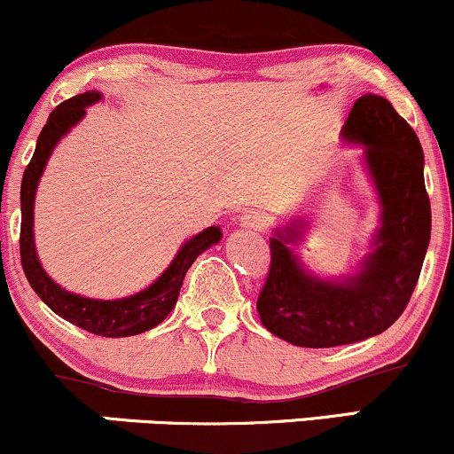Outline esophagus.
<instances>
[{
    "label": "esophagus",
    "mask_w": 454,
    "mask_h": 454,
    "mask_svg": "<svg viewBox=\"0 0 454 454\" xmlns=\"http://www.w3.org/2000/svg\"><path fill=\"white\" fill-rule=\"evenodd\" d=\"M239 226L245 231H262L267 226V215L260 211H245L243 215H239Z\"/></svg>",
    "instance_id": "34e87169"
}]
</instances>
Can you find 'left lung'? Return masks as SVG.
Listing matches in <instances>:
<instances>
[{"mask_svg":"<svg viewBox=\"0 0 454 454\" xmlns=\"http://www.w3.org/2000/svg\"><path fill=\"white\" fill-rule=\"evenodd\" d=\"M341 132L348 143L364 145L382 226L356 273L335 281L311 275L290 247L303 237V220L270 237V269L256 303L260 322L301 348L346 346L387 331L410 303L429 247L425 155L410 123L387 98L367 93L354 102Z\"/></svg>","mask_w":454,"mask_h":454,"instance_id":"8db88e82","label":"left lung"}]
</instances>
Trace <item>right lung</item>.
Segmentation results:
<instances>
[{
	"label": "right lung",
	"instance_id": "obj_1",
	"mask_svg": "<svg viewBox=\"0 0 454 454\" xmlns=\"http://www.w3.org/2000/svg\"><path fill=\"white\" fill-rule=\"evenodd\" d=\"M102 100V93L85 91L81 96L70 98V100L61 102L59 106L51 113L49 121L40 132L38 143H35L34 158L27 164L23 175V184H20V264H23L25 278L34 293L44 301L57 316L64 320L72 322L78 328L93 333L100 337H129L138 335V333L149 331V328L158 326L166 316L173 311V307L179 299L181 284L187 269L192 262L200 256L205 249L211 245L220 243L222 231L220 226L205 228L192 237L181 249L170 267L160 275L149 288L140 290V293L126 296V299L117 301H100V299H87V296L67 293L59 284L46 275L38 260L34 243V198L38 190V181L44 173V166L53 153L55 145L59 143L61 137L70 132L82 117H85V108Z\"/></svg>",
	"mask_w": 454,
	"mask_h": 454
}]
</instances>
